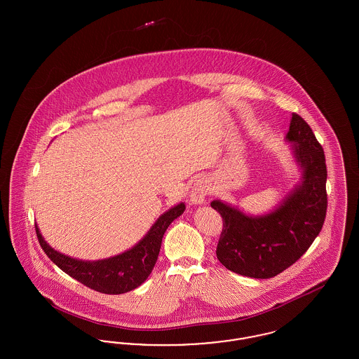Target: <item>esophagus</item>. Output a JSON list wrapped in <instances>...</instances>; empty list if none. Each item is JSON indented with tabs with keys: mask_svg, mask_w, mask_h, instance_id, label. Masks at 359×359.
I'll use <instances>...</instances> for the list:
<instances>
[{
	"mask_svg": "<svg viewBox=\"0 0 359 359\" xmlns=\"http://www.w3.org/2000/svg\"><path fill=\"white\" fill-rule=\"evenodd\" d=\"M208 192L207 182L203 179H198L189 191V202L192 205H202L205 202V195Z\"/></svg>",
	"mask_w": 359,
	"mask_h": 359,
	"instance_id": "1",
	"label": "esophagus"
}]
</instances>
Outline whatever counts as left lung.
Masks as SVG:
<instances>
[{
	"label": "left lung",
	"instance_id": "8db88e82",
	"mask_svg": "<svg viewBox=\"0 0 359 359\" xmlns=\"http://www.w3.org/2000/svg\"><path fill=\"white\" fill-rule=\"evenodd\" d=\"M287 141L300 167V183L273 211L246 215L237 207L212 201L223 219L217 257L234 273L271 278L294 264L319 236L327 211L325 151L299 114L290 118Z\"/></svg>",
	"mask_w": 359,
	"mask_h": 359
}]
</instances>
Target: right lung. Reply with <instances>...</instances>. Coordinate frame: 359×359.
Instances as JSON below:
<instances>
[{
    "label": "right lung",
    "instance_id": "obj_1",
    "mask_svg": "<svg viewBox=\"0 0 359 359\" xmlns=\"http://www.w3.org/2000/svg\"><path fill=\"white\" fill-rule=\"evenodd\" d=\"M184 203L172 207L161 217H158L151 230L136 246L118 256L98 261H82L59 253L44 241L36 223L34 229L44 253L65 273L69 274L91 290L107 294H121L136 290L148 278L160 253L161 241L165 230L177 217L184 212Z\"/></svg>",
    "mask_w": 359,
    "mask_h": 359
}]
</instances>
